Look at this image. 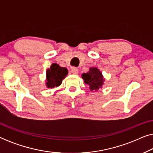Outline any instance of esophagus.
I'll return each instance as SVG.
<instances>
[{
	"label": "esophagus",
	"mask_w": 153,
	"mask_h": 153,
	"mask_svg": "<svg viewBox=\"0 0 153 153\" xmlns=\"http://www.w3.org/2000/svg\"><path fill=\"white\" fill-rule=\"evenodd\" d=\"M71 72H72V74H77L79 72V70L76 68H72V70H71Z\"/></svg>",
	"instance_id": "1"
}]
</instances>
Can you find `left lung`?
I'll use <instances>...</instances> for the list:
<instances>
[{"mask_svg": "<svg viewBox=\"0 0 153 153\" xmlns=\"http://www.w3.org/2000/svg\"><path fill=\"white\" fill-rule=\"evenodd\" d=\"M81 77L84 83L89 85L91 91H97L104 85V76L101 71L97 68H91L87 73H83Z\"/></svg>", "mask_w": 153, "mask_h": 153, "instance_id": "1", "label": "left lung"}]
</instances>
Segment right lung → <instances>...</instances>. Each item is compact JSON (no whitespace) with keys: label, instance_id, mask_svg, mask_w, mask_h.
I'll list each match as a JSON object with an SVG mask.
<instances>
[{"label":"right lung","instance_id":"1","mask_svg":"<svg viewBox=\"0 0 153 153\" xmlns=\"http://www.w3.org/2000/svg\"><path fill=\"white\" fill-rule=\"evenodd\" d=\"M68 74V70L66 68L53 63L46 72V85L49 88L59 86Z\"/></svg>","mask_w":153,"mask_h":153}]
</instances>
